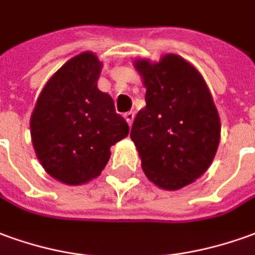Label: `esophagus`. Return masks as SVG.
Here are the masks:
<instances>
[{
    "label": "esophagus",
    "mask_w": 255,
    "mask_h": 255,
    "mask_svg": "<svg viewBox=\"0 0 255 255\" xmlns=\"http://www.w3.org/2000/svg\"><path fill=\"white\" fill-rule=\"evenodd\" d=\"M124 117H126V120H127V123L131 126L133 122V117H135V112H127L126 115H124Z\"/></svg>",
    "instance_id": "esophagus-1"
}]
</instances>
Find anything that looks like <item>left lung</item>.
<instances>
[{"mask_svg": "<svg viewBox=\"0 0 255 255\" xmlns=\"http://www.w3.org/2000/svg\"><path fill=\"white\" fill-rule=\"evenodd\" d=\"M143 77L146 106L138 112L131 139L146 177L158 188L177 190L202 177L220 143L214 101L193 66L168 53L158 63L135 62Z\"/></svg>", "mask_w": 255, "mask_h": 255, "instance_id": "8db88e82", "label": "left lung"}]
</instances>
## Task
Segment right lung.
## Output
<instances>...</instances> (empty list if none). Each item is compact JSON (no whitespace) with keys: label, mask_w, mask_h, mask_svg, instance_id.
<instances>
[{"label":"right lung","mask_w":255,"mask_h":255,"mask_svg":"<svg viewBox=\"0 0 255 255\" xmlns=\"http://www.w3.org/2000/svg\"><path fill=\"white\" fill-rule=\"evenodd\" d=\"M102 63L91 52L74 56L41 91L30 120L31 140L41 165L67 185L97 178L110 146L129 132L109 94L98 90Z\"/></svg>","instance_id":"1"}]
</instances>
